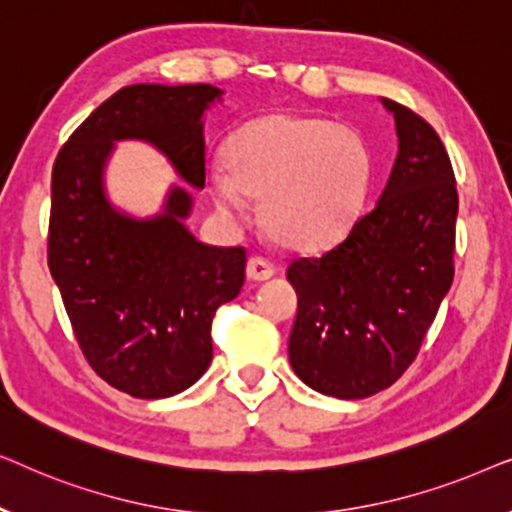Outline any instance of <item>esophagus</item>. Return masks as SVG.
<instances>
[{"mask_svg": "<svg viewBox=\"0 0 512 512\" xmlns=\"http://www.w3.org/2000/svg\"><path fill=\"white\" fill-rule=\"evenodd\" d=\"M272 275H275V268H272V263H268L261 256L249 258L247 277L251 279V282H265V279H270Z\"/></svg>", "mask_w": 512, "mask_h": 512, "instance_id": "34e87169", "label": "esophagus"}]
</instances>
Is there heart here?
I'll return each instance as SVG.
<instances>
[{
    "label": "heart",
    "mask_w": 512,
    "mask_h": 512,
    "mask_svg": "<svg viewBox=\"0 0 512 512\" xmlns=\"http://www.w3.org/2000/svg\"><path fill=\"white\" fill-rule=\"evenodd\" d=\"M225 172L207 177L216 212L242 221L247 198L272 240L289 249H319L345 233L368 188L363 137L317 116L268 114L228 139Z\"/></svg>",
    "instance_id": "1"
}]
</instances>
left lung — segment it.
Returning <instances> with one entry per match:
<instances>
[{
  "instance_id": "obj_1",
  "label": "left lung",
  "mask_w": 512,
  "mask_h": 512,
  "mask_svg": "<svg viewBox=\"0 0 512 512\" xmlns=\"http://www.w3.org/2000/svg\"><path fill=\"white\" fill-rule=\"evenodd\" d=\"M398 153L380 200L317 258L286 277L298 293L289 338L293 373L326 396H373L415 361L454 277L459 195L436 130L382 97Z\"/></svg>"
}]
</instances>
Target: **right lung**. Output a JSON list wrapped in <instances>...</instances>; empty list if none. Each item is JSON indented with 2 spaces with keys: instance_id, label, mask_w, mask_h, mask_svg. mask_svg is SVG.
Instances as JSON below:
<instances>
[{
  "instance_id": "1",
  "label": "right lung",
  "mask_w": 512,
  "mask_h": 512,
  "mask_svg": "<svg viewBox=\"0 0 512 512\" xmlns=\"http://www.w3.org/2000/svg\"><path fill=\"white\" fill-rule=\"evenodd\" d=\"M223 90L137 83L102 102L53 165L48 268L90 366L135 398H167L212 363V319L244 284L242 247L195 240L193 195L172 184L158 214L114 207L104 170L116 142L137 139L205 188V111Z\"/></svg>"
}]
</instances>
